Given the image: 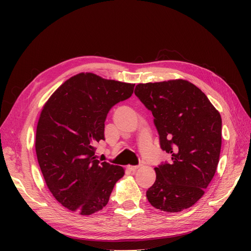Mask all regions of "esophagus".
<instances>
[{
  "label": "esophagus",
  "instance_id": "esophagus-1",
  "mask_svg": "<svg viewBox=\"0 0 251 251\" xmlns=\"http://www.w3.org/2000/svg\"><path fill=\"white\" fill-rule=\"evenodd\" d=\"M126 169H127L128 171H130V172H133V173H135L136 171H138L139 166H132V165H128Z\"/></svg>",
  "mask_w": 251,
  "mask_h": 251
}]
</instances>
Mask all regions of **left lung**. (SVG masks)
Segmentation results:
<instances>
[{
    "label": "left lung",
    "mask_w": 251,
    "mask_h": 251,
    "mask_svg": "<svg viewBox=\"0 0 251 251\" xmlns=\"http://www.w3.org/2000/svg\"><path fill=\"white\" fill-rule=\"evenodd\" d=\"M135 95L153 114L160 147L172 156L170 163L155 168L149 202L168 212L193 206L217 171L221 115L198 87L184 79L138 83Z\"/></svg>",
    "instance_id": "left-lung-1"
}]
</instances>
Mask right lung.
<instances>
[{
  "instance_id": "obj_1",
  "label": "right lung",
  "mask_w": 251,
  "mask_h": 251,
  "mask_svg": "<svg viewBox=\"0 0 251 251\" xmlns=\"http://www.w3.org/2000/svg\"><path fill=\"white\" fill-rule=\"evenodd\" d=\"M135 83L79 73L45 103L36 126L35 151L53 197L64 207L90 216L109 202L123 166L100 162L95 144L104 139V120L114 104L131 97Z\"/></svg>"
}]
</instances>
